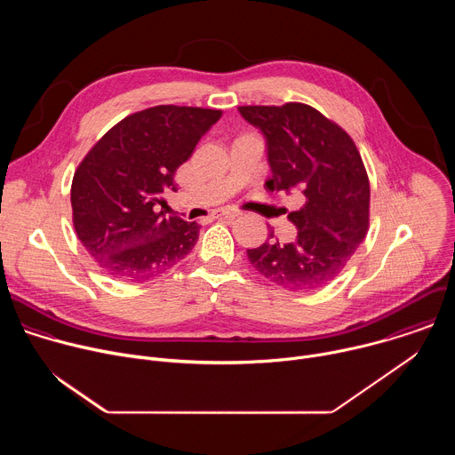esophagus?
Instances as JSON below:
<instances>
[{"instance_id": "obj_1", "label": "esophagus", "mask_w": 455, "mask_h": 455, "mask_svg": "<svg viewBox=\"0 0 455 455\" xmlns=\"http://www.w3.org/2000/svg\"><path fill=\"white\" fill-rule=\"evenodd\" d=\"M241 214V211L237 209H218L212 216L214 218H237Z\"/></svg>"}]
</instances>
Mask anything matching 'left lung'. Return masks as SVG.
<instances>
[{"label": "left lung", "mask_w": 455, "mask_h": 455, "mask_svg": "<svg viewBox=\"0 0 455 455\" xmlns=\"http://www.w3.org/2000/svg\"><path fill=\"white\" fill-rule=\"evenodd\" d=\"M241 116L267 142L268 190H299L304 207L290 212L297 235L246 250L250 265L281 288L311 291L331 283L367 234L369 180L355 142L311 106H241Z\"/></svg>", "instance_id": "1"}]
</instances>
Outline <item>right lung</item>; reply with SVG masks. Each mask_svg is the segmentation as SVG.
<instances>
[{
  "label": "right lung",
  "mask_w": 455,
  "mask_h": 455,
  "mask_svg": "<svg viewBox=\"0 0 455 455\" xmlns=\"http://www.w3.org/2000/svg\"><path fill=\"white\" fill-rule=\"evenodd\" d=\"M220 118V109L149 108L120 120L86 155L72 183L74 227L108 275L149 281L196 244L200 225L167 218L164 194L176 192V169Z\"/></svg>",
  "instance_id": "1"
}]
</instances>
